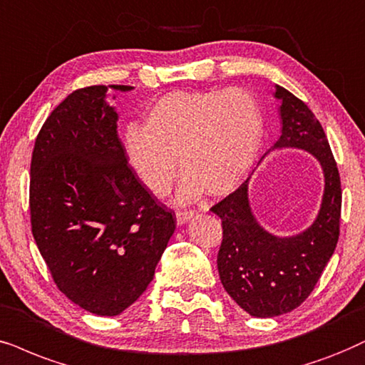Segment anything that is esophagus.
I'll list each match as a JSON object with an SVG mask.
<instances>
[{"instance_id": "1", "label": "esophagus", "mask_w": 365, "mask_h": 365, "mask_svg": "<svg viewBox=\"0 0 365 365\" xmlns=\"http://www.w3.org/2000/svg\"><path fill=\"white\" fill-rule=\"evenodd\" d=\"M195 215V212L192 210H185V212H177V224L178 225H185L192 217Z\"/></svg>"}]
</instances>
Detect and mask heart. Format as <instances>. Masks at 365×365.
I'll list each match as a JSON object with an SVG mask.
<instances>
[{"label":"heart","mask_w":365,"mask_h":365,"mask_svg":"<svg viewBox=\"0 0 365 365\" xmlns=\"http://www.w3.org/2000/svg\"><path fill=\"white\" fill-rule=\"evenodd\" d=\"M264 140V114L244 89L173 91L146 110L145 124L124 129L129 167L155 197H165L183 175L178 202L232 193L251 172Z\"/></svg>","instance_id":"heart-1"}]
</instances>
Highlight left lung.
<instances>
[{
    "mask_svg": "<svg viewBox=\"0 0 365 365\" xmlns=\"http://www.w3.org/2000/svg\"><path fill=\"white\" fill-rule=\"evenodd\" d=\"M281 135L273 151L298 150L313 156L324 175V193L308 227L274 234L252 209L249 177L236 192L212 207L222 219L224 237L217 269L229 297L251 317L273 318L302 305L313 292L339 241L342 188L329 140L315 114L284 87L274 86Z\"/></svg>",
    "mask_w": 365,
    "mask_h": 365,
    "instance_id": "1",
    "label": "left lung"
}]
</instances>
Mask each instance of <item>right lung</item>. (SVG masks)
I'll use <instances>...</instances> for the list:
<instances>
[{
	"label": "right lung",
	"instance_id": "1",
	"mask_svg": "<svg viewBox=\"0 0 365 365\" xmlns=\"http://www.w3.org/2000/svg\"><path fill=\"white\" fill-rule=\"evenodd\" d=\"M92 86L67 96L35 141L31 232L55 284L71 302L116 317L148 288L177 219L156 204L128 165L114 92Z\"/></svg>",
	"mask_w": 365,
	"mask_h": 365
}]
</instances>
